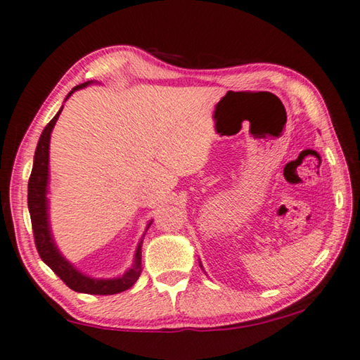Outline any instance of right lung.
<instances>
[{
  "label": "right lung",
  "instance_id": "obj_1",
  "mask_svg": "<svg viewBox=\"0 0 360 360\" xmlns=\"http://www.w3.org/2000/svg\"><path fill=\"white\" fill-rule=\"evenodd\" d=\"M86 84H89V82L78 84V86H75L70 91L69 96L74 93L75 89L84 88ZM61 110L56 113L53 120L45 126L41 139H39L36 154H34V163H32V172L28 181V209L31 215L32 234H34V244L37 248V253L39 257L42 258L44 263L47 264L50 269L69 286L70 290H74L77 292L101 294V296H107V294H116V292L126 291L136 282V280H139L141 274V243L139 248H136L135 266L132 269L124 274L121 278L96 280V278H89L86 276H83V274L74 269V267L70 266V263H68V261L61 257V253L56 250L53 239H51V234L49 230V219H47L49 217L47 197H45V193H47V181H49V145H50L51 129L55 127Z\"/></svg>",
  "mask_w": 360,
  "mask_h": 360
}]
</instances>
